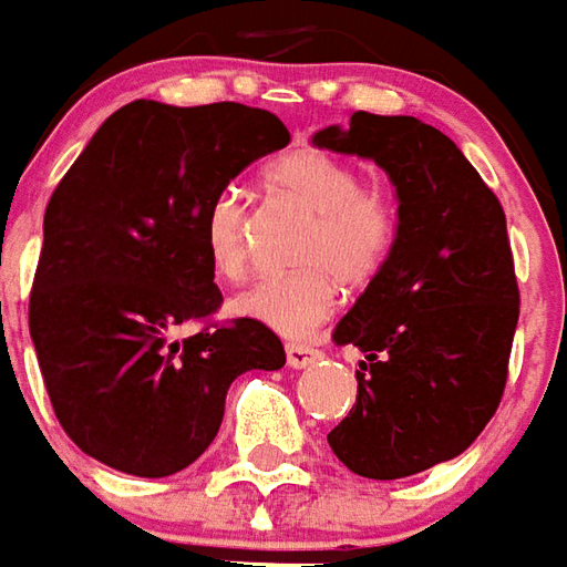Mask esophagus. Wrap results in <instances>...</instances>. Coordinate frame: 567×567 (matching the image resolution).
Wrapping results in <instances>:
<instances>
[{"mask_svg":"<svg viewBox=\"0 0 567 567\" xmlns=\"http://www.w3.org/2000/svg\"><path fill=\"white\" fill-rule=\"evenodd\" d=\"M320 351L308 348V344H287V367L290 369H305L315 363Z\"/></svg>","mask_w":567,"mask_h":567,"instance_id":"1","label":"esophagus"}]
</instances>
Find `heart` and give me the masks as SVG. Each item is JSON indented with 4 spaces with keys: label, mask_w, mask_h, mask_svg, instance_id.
<instances>
[{
    "label": "heart",
    "mask_w": 567,
    "mask_h": 567,
    "mask_svg": "<svg viewBox=\"0 0 567 567\" xmlns=\"http://www.w3.org/2000/svg\"><path fill=\"white\" fill-rule=\"evenodd\" d=\"M268 188L311 213L292 275L265 277L240 292L231 311L287 339L311 336L339 302V280L367 287L396 240V210L381 192L360 188V171L323 148H296L265 171ZM200 240L219 277L238 284L250 271L247 213L231 192L204 213Z\"/></svg>",
    "instance_id": "heart-1"
}]
</instances>
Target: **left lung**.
Returning <instances> with one entry per match:
<instances>
[{"instance_id": "8db88e82", "label": "left lung", "mask_w": 567, "mask_h": 567, "mask_svg": "<svg viewBox=\"0 0 567 567\" xmlns=\"http://www.w3.org/2000/svg\"><path fill=\"white\" fill-rule=\"evenodd\" d=\"M375 162L396 195V240L332 329L354 344L357 403L329 445L367 480L457 457L495 415L519 320L507 216L464 152L412 115L354 112L311 136Z\"/></svg>"}]
</instances>
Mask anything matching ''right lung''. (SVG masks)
<instances>
[{"mask_svg":"<svg viewBox=\"0 0 567 567\" xmlns=\"http://www.w3.org/2000/svg\"><path fill=\"white\" fill-rule=\"evenodd\" d=\"M287 143L265 110L134 100L60 179L30 336L54 415L84 455L143 480L179 473L213 443L231 381L287 363L275 332L247 317L179 336L223 302L204 213Z\"/></svg>","mask_w":567,"mask_h":567,"instance_id":"right-lung-1","label":"right lung"}]
</instances>
